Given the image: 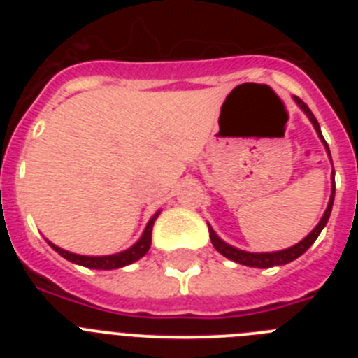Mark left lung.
<instances>
[{"label": "left lung", "instance_id": "8db88e82", "mask_svg": "<svg viewBox=\"0 0 358 358\" xmlns=\"http://www.w3.org/2000/svg\"><path fill=\"white\" fill-rule=\"evenodd\" d=\"M294 100H296V103L299 107H301L303 110H305V115L308 116L310 122H312V125H314V129L317 131L319 138L322 140V143H324V147H327L328 150V156H330V148H328V143L324 141V138H322L321 134V127H319L317 120H315V116L312 115V110L308 109V106H306L305 102H303L301 98L294 96ZM331 159V156H330ZM335 177V172L334 176H331V179ZM334 197H335V179H334V186H331V197H330V202H328V208L327 211H324V215H322L321 222L317 224V226L314 227V231L310 233L306 238H303L301 242L296 243V245H292V248L285 249V251H276V252H248V251H240V249L233 248V245H229V243L222 242V240L218 238L217 233H215L213 229L210 227V238H211V243H213V248L217 249L218 252L222 256H226V258H229V260L236 262V264H242V265H248V267H256V268H268V267H274V265H285V264H290V262H294L296 258H299V256L303 255V252L306 251V249L312 245V243L315 242V238L319 236V233L322 231V227L327 226L328 218H330V213H331V206H334Z\"/></svg>", "mask_w": 358, "mask_h": 358}]
</instances>
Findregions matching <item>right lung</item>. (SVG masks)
Here are the masks:
<instances>
[{
    "instance_id": "1",
    "label": "right lung",
    "mask_w": 358,
    "mask_h": 358,
    "mask_svg": "<svg viewBox=\"0 0 358 358\" xmlns=\"http://www.w3.org/2000/svg\"><path fill=\"white\" fill-rule=\"evenodd\" d=\"M159 217V213H156L154 217L150 218V222L147 224L145 227V233L141 235V238L132 245L131 249L127 251L118 252V255H109V256H82V255H75V252L64 251V249L57 248L53 243H50L53 249H55L62 258L66 260L73 262V264H78L82 267L87 268H98V271H110V268H120L125 267L129 264H134L136 260H140L141 256L147 255V251L150 249V242H152V226L156 222V218Z\"/></svg>"
}]
</instances>
